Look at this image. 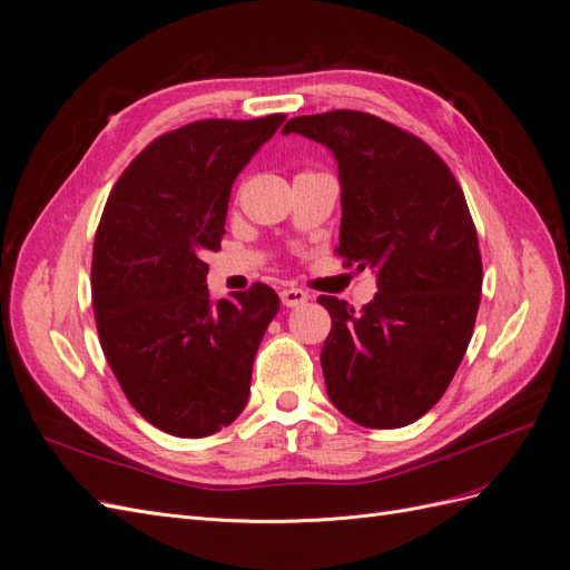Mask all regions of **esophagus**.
<instances>
[{
  "label": "esophagus",
  "mask_w": 570,
  "mask_h": 570,
  "mask_svg": "<svg viewBox=\"0 0 570 570\" xmlns=\"http://www.w3.org/2000/svg\"><path fill=\"white\" fill-rule=\"evenodd\" d=\"M308 299V295L304 289H299V287H285V289H281V302L285 304V306H302L304 302Z\"/></svg>",
  "instance_id": "obj_1"
}]
</instances>
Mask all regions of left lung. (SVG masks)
Masks as SVG:
<instances>
[{
    "label": "left lung",
    "instance_id": "obj_1",
    "mask_svg": "<svg viewBox=\"0 0 570 570\" xmlns=\"http://www.w3.org/2000/svg\"><path fill=\"white\" fill-rule=\"evenodd\" d=\"M333 151L342 187L337 254L375 271L373 302L333 318L321 350L331 402L364 428H402L438 404L469 347L482 289L469 204L438 154L387 120L337 109L285 124Z\"/></svg>",
    "mask_w": 570,
    "mask_h": 570
}]
</instances>
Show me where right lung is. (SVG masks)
Instances as JSON below:
<instances>
[{"label": "right lung", "instance_id": "right-lung-1", "mask_svg": "<svg viewBox=\"0 0 570 570\" xmlns=\"http://www.w3.org/2000/svg\"><path fill=\"white\" fill-rule=\"evenodd\" d=\"M283 120L206 118L157 137L101 214L92 252L101 350L135 411L168 435H214L247 404L281 299L264 283L212 299L204 254L220 249L233 183Z\"/></svg>", "mask_w": 570, "mask_h": 570}]
</instances>
